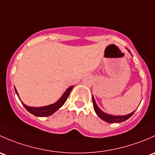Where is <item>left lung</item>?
I'll return each instance as SVG.
<instances>
[{
  "label": "left lung",
  "instance_id": "obj_1",
  "mask_svg": "<svg viewBox=\"0 0 155 155\" xmlns=\"http://www.w3.org/2000/svg\"><path fill=\"white\" fill-rule=\"evenodd\" d=\"M92 103H93V107H94V110H95V113H96V114L98 115L101 119H103V120L105 121V122H109V123H119V122H124V121L127 120V119H129V118L134 114V113L133 112L128 115H126V116H110V115H108L107 114V113H104L103 111H101V110L98 108V107L97 106L93 97H92Z\"/></svg>",
  "mask_w": 155,
  "mask_h": 155
}]
</instances>
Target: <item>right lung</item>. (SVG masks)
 I'll list each match as a JSON object with an SVG mask.
<instances>
[{
  "mask_svg": "<svg viewBox=\"0 0 155 155\" xmlns=\"http://www.w3.org/2000/svg\"><path fill=\"white\" fill-rule=\"evenodd\" d=\"M72 87L73 86H71V87H70L69 88L67 89L66 92H65V93L62 95L61 98L56 102V103L53 104L43 107H28L27 106V105L24 104L23 103H22V104H23V106L25 107V109H26L28 112L31 113V114L34 115V116H36L45 117V116H51V115L53 114L55 111H57L59 108H60L63 104H64V103L66 102V99L68 98V95H69L70 92H71V90L72 89ZM15 92H16L17 95H18V92H17L15 88Z\"/></svg>",
  "mask_w": 155,
  "mask_h": 155,
  "instance_id": "right-lung-1",
  "label": "right lung"
}]
</instances>
